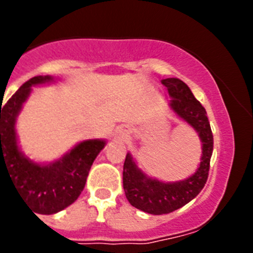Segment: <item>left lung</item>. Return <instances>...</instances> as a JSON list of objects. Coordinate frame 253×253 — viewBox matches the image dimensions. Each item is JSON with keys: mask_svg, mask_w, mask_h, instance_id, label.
<instances>
[{"mask_svg": "<svg viewBox=\"0 0 253 253\" xmlns=\"http://www.w3.org/2000/svg\"><path fill=\"white\" fill-rule=\"evenodd\" d=\"M170 95L169 106L181 119L198 132L202 142V156L196 173L186 180L163 182L151 178L135 164L130 154L123 164V189L127 200L134 208L148 214H168L197 197L208 181L210 159L212 155V132L205 107L193 95L192 90L180 79L172 77L162 80Z\"/></svg>", "mask_w": 253, "mask_h": 253, "instance_id": "1", "label": "left lung"}]
</instances>
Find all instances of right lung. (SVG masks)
Instances as JSON below:
<instances>
[{
	"label": "right lung",
	"instance_id": "add662e5",
	"mask_svg": "<svg viewBox=\"0 0 253 253\" xmlns=\"http://www.w3.org/2000/svg\"><path fill=\"white\" fill-rule=\"evenodd\" d=\"M52 80L51 76L33 77L5 105H0V177L3 168L26 204L35 212L48 215L68 208L79 198L91 164L106 144L102 139L85 140L51 164H38L22 154L15 132L18 114L31 86Z\"/></svg>",
	"mask_w": 253,
	"mask_h": 253
}]
</instances>
